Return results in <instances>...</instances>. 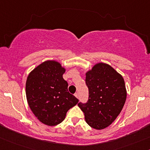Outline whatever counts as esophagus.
<instances>
[{"instance_id":"34e87169","label":"esophagus","mask_w":150,"mask_h":150,"mask_svg":"<svg viewBox=\"0 0 150 150\" xmlns=\"http://www.w3.org/2000/svg\"><path fill=\"white\" fill-rule=\"evenodd\" d=\"M75 96L77 98H78V99H79V95H78V93H76L75 94Z\"/></svg>"}]
</instances>
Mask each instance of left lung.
I'll use <instances>...</instances> for the list:
<instances>
[{
	"instance_id": "1",
	"label": "left lung",
	"mask_w": 150,
	"mask_h": 150,
	"mask_svg": "<svg viewBox=\"0 0 150 150\" xmlns=\"http://www.w3.org/2000/svg\"><path fill=\"white\" fill-rule=\"evenodd\" d=\"M89 90L86 103L78 106L91 127L103 129L111 125L122 110L127 98L124 79L108 64L100 63L86 72Z\"/></svg>"
}]
</instances>
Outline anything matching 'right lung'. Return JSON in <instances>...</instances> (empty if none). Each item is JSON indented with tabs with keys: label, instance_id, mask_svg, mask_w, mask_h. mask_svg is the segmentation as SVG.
I'll use <instances>...</instances> for the list:
<instances>
[{
	"label": "right lung",
	"instance_id": "add662e5",
	"mask_svg": "<svg viewBox=\"0 0 150 150\" xmlns=\"http://www.w3.org/2000/svg\"><path fill=\"white\" fill-rule=\"evenodd\" d=\"M65 72L59 62L47 60L36 67L27 78L28 103L36 117L46 125L62 122L67 112L79 101L67 90L68 83L62 78Z\"/></svg>",
	"mask_w": 150,
	"mask_h": 150
}]
</instances>
